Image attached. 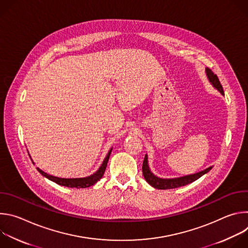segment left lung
Instances as JSON below:
<instances>
[{"mask_svg":"<svg viewBox=\"0 0 248 248\" xmlns=\"http://www.w3.org/2000/svg\"><path fill=\"white\" fill-rule=\"evenodd\" d=\"M206 72V76L207 78L209 79L210 83L213 85L214 88H216L222 95L224 94V90L223 87L219 81L218 77L212 72V70L208 67L205 68ZM213 166H211L203 170H200L198 172L195 173H191V174H187V175H184V176H180V178H172V179H163V178H159V176L155 175L150 168H149V164H148V155L145 154V158L143 161V165H142V172L144 175V179L146 180V182L153 186L154 188H158V189H171V188H176V187H181L184 186H186L188 184H191L193 182H195L196 180H198L199 178H201L202 175H204L205 173H207Z\"/></svg>","mask_w":248,"mask_h":248,"instance_id":"left-lung-1","label":"left lung"}]
</instances>
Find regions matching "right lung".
Here are the masks:
<instances>
[{"mask_svg":"<svg viewBox=\"0 0 248 248\" xmlns=\"http://www.w3.org/2000/svg\"><path fill=\"white\" fill-rule=\"evenodd\" d=\"M113 148L110 149V151L108 152L107 156L104 159L102 165L100 166V168L91 175L89 176H85V178H77V179H64V178H58V176L55 175H51L45 171H43L41 169L37 168L38 171L44 175L45 178H47L48 180L62 186H66V187H77V188H85V187H89L91 186H94L98 181H100L102 179V176L105 172L106 167H107L111 152H112ZM34 164V163H33Z\"/></svg>","mask_w":248,"mask_h":248,"instance_id":"add662e5","label":"right lung"}]
</instances>
